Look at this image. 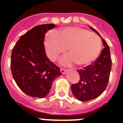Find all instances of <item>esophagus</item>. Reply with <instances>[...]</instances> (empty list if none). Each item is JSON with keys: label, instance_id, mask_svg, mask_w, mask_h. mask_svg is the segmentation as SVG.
Masks as SVG:
<instances>
[{"label": "esophagus", "instance_id": "1", "mask_svg": "<svg viewBox=\"0 0 123 123\" xmlns=\"http://www.w3.org/2000/svg\"><path fill=\"white\" fill-rule=\"evenodd\" d=\"M60 70H61V72L62 74H63V75L66 74V71H67V70H66V69H62V68H61V69H60Z\"/></svg>", "mask_w": 123, "mask_h": 123}]
</instances>
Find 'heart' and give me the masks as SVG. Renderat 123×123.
Here are the masks:
<instances>
[{"mask_svg":"<svg viewBox=\"0 0 123 123\" xmlns=\"http://www.w3.org/2000/svg\"><path fill=\"white\" fill-rule=\"evenodd\" d=\"M44 46L47 55L52 61L66 52L70 55L60 60L63 66H70L75 62L79 66L91 63L100 53L101 41L95 33L79 27H69L59 34L50 33L45 39Z\"/></svg>","mask_w":123,"mask_h":123,"instance_id":"obj_1","label":"heart"}]
</instances>
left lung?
Masks as SVG:
<instances>
[{
	"label": "left lung",
	"mask_w": 123,
	"mask_h": 123,
	"mask_svg": "<svg viewBox=\"0 0 123 123\" xmlns=\"http://www.w3.org/2000/svg\"><path fill=\"white\" fill-rule=\"evenodd\" d=\"M90 29L101 37L105 47L92 64L84 69L77 70L80 75V80L77 84H72L71 91L75 97L81 101L95 99L103 93L109 82L112 68L110 48L107 43L94 29Z\"/></svg>",
	"instance_id": "8db88e82"
}]
</instances>
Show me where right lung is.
Listing matches in <instances>:
<instances>
[{
    "instance_id": "add662e5",
    "label": "right lung",
    "mask_w": 123,
    "mask_h": 123,
    "mask_svg": "<svg viewBox=\"0 0 123 123\" xmlns=\"http://www.w3.org/2000/svg\"><path fill=\"white\" fill-rule=\"evenodd\" d=\"M55 26L54 24L36 26L20 36L12 50V77L20 89L32 97H45L54 80L62 75L59 68L46 57L43 44L47 31Z\"/></svg>"
}]
</instances>
